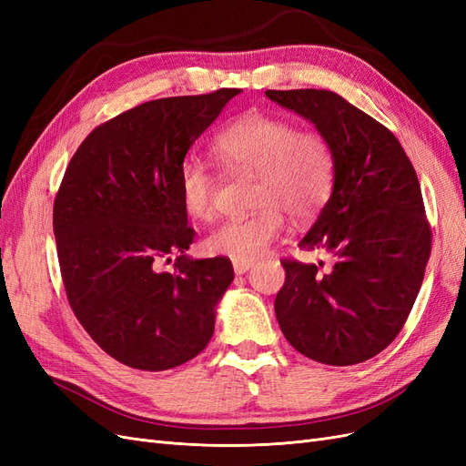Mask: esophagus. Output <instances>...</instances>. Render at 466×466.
Instances as JSON below:
<instances>
[{
  "label": "esophagus",
  "mask_w": 466,
  "mask_h": 466,
  "mask_svg": "<svg viewBox=\"0 0 466 466\" xmlns=\"http://www.w3.org/2000/svg\"><path fill=\"white\" fill-rule=\"evenodd\" d=\"M252 266V262H241V260H233V270L237 276H241L245 272H248V268Z\"/></svg>",
  "instance_id": "1"
}]
</instances>
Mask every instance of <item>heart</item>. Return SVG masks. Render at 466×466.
<instances>
[{
    "label": "heart",
    "mask_w": 466,
    "mask_h": 466,
    "mask_svg": "<svg viewBox=\"0 0 466 466\" xmlns=\"http://www.w3.org/2000/svg\"><path fill=\"white\" fill-rule=\"evenodd\" d=\"M214 153L233 173L257 177L252 206L258 209L218 225L202 243L211 257L257 260L284 231L286 214L311 219L330 198L334 153L329 139L319 132H298L288 118L248 115L237 120L216 137ZM178 187L190 218L206 221L214 216L218 182L202 161L188 157L180 165Z\"/></svg>",
    "instance_id": "heart-1"
}]
</instances>
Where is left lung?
I'll list each match as a JSON object with an SVG mask.
<instances>
[{
    "label": "left lung",
    "mask_w": 466,
    "mask_h": 466,
    "mask_svg": "<svg viewBox=\"0 0 466 466\" xmlns=\"http://www.w3.org/2000/svg\"><path fill=\"white\" fill-rule=\"evenodd\" d=\"M311 122L334 153V182L299 247L327 250L329 272L284 260L276 319L299 354L354 365L383 351L412 311L431 252L420 182L399 139L324 89L266 91ZM322 266V262H320Z\"/></svg>",
    "instance_id": "left-lung-1"
}]
</instances>
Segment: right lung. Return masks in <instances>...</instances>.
Here are the masks:
<instances>
[{
  "label": "right lung",
  "instance_id": "obj_1",
  "mask_svg": "<svg viewBox=\"0 0 466 466\" xmlns=\"http://www.w3.org/2000/svg\"><path fill=\"white\" fill-rule=\"evenodd\" d=\"M241 89L137 105L95 128L69 161L54 202L67 301L110 358L173 370L214 334L231 260L187 255L194 229L178 173L190 146ZM177 256L176 272L158 262Z\"/></svg>",
  "mask_w": 466,
  "mask_h": 466
}]
</instances>
